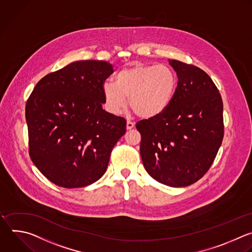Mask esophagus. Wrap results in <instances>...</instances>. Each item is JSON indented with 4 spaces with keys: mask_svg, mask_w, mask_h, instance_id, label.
Here are the masks:
<instances>
[{
    "mask_svg": "<svg viewBox=\"0 0 252 252\" xmlns=\"http://www.w3.org/2000/svg\"><path fill=\"white\" fill-rule=\"evenodd\" d=\"M134 127H135V123L132 122V121H130V120H128V121H127V124H126L127 130H131V129L134 128Z\"/></svg>",
    "mask_w": 252,
    "mask_h": 252,
    "instance_id": "obj_1",
    "label": "esophagus"
}]
</instances>
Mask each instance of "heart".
I'll return each instance as SVG.
<instances>
[{
  "instance_id": "obj_1",
  "label": "heart",
  "mask_w": 252,
  "mask_h": 252,
  "mask_svg": "<svg viewBox=\"0 0 252 252\" xmlns=\"http://www.w3.org/2000/svg\"><path fill=\"white\" fill-rule=\"evenodd\" d=\"M177 89V76L167 65L137 64L118 72L115 82L102 87L105 105L120 114L129 104L142 118H154L170 106Z\"/></svg>"
}]
</instances>
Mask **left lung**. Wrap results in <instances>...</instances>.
Returning a JSON list of instances; mask_svg holds the SVG:
<instances>
[{
  "label": "left lung",
  "instance_id": "8db88e82",
  "mask_svg": "<svg viewBox=\"0 0 252 252\" xmlns=\"http://www.w3.org/2000/svg\"><path fill=\"white\" fill-rule=\"evenodd\" d=\"M178 84L161 115L136 124L148 174L169 187H187L209 171L223 138V105L219 89L200 68L169 60Z\"/></svg>",
  "mask_w": 252,
  "mask_h": 252
}]
</instances>
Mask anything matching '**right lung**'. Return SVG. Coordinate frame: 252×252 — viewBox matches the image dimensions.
Masks as SVG:
<instances>
[{"label": "right lung", "instance_id": "obj_1", "mask_svg": "<svg viewBox=\"0 0 252 252\" xmlns=\"http://www.w3.org/2000/svg\"><path fill=\"white\" fill-rule=\"evenodd\" d=\"M113 72L104 61L73 62L42 77L26 105L30 156L57 186H89L106 172L126 120L106 112L102 87Z\"/></svg>", "mask_w": 252, "mask_h": 252}]
</instances>
